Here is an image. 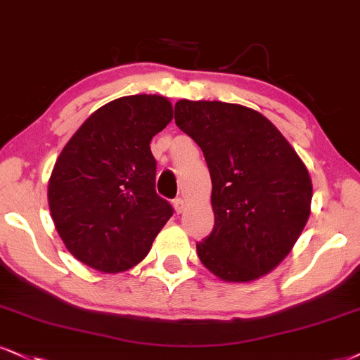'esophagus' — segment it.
I'll use <instances>...</instances> for the list:
<instances>
[{
    "mask_svg": "<svg viewBox=\"0 0 360 360\" xmlns=\"http://www.w3.org/2000/svg\"><path fill=\"white\" fill-rule=\"evenodd\" d=\"M173 207H175V212L176 214H181V212L185 210V202H184V198H175V200H173Z\"/></svg>",
    "mask_w": 360,
    "mask_h": 360,
    "instance_id": "esophagus-1",
    "label": "esophagus"
}]
</instances>
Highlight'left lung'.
I'll return each mask as SVG.
<instances>
[{
    "instance_id": "1",
    "label": "left lung",
    "mask_w": 360,
    "mask_h": 360,
    "mask_svg": "<svg viewBox=\"0 0 360 360\" xmlns=\"http://www.w3.org/2000/svg\"><path fill=\"white\" fill-rule=\"evenodd\" d=\"M175 123L202 148L212 179L215 225L198 259L225 282H250L285 259L310 215L304 162L255 110L180 100Z\"/></svg>"
}]
</instances>
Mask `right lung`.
I'll list each match as a JSON object with an SVG mask.
<instances>
[{"label": "right lung", "instance_id": "1", "mask_svg": "<svg viewBox=\"0 0 360 360\" xmlns=\"http://www.w3.org/2000/svg\"><path fill=\"white\" fill-rule=\"evenodd\" d=\"M172 118L165 96H123L90 115L58 157L48 184L51 219L70 254L88 267L131 269L173 215L155 190L150 150Z\"/></svg>", "mask_w": 360, "mask_h": 360}]
</instances>
